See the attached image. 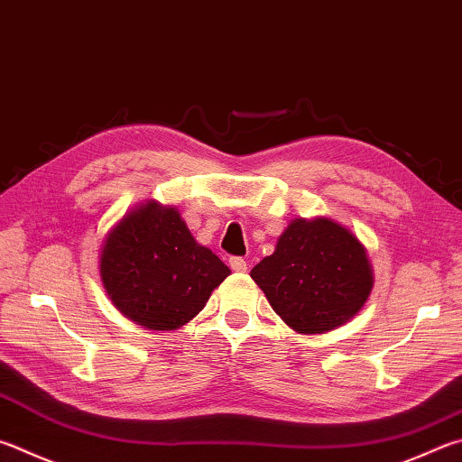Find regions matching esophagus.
Wrapping results in <instances>:
<instances>
[{
  "mask_svg": "<svg viewBox=\"0 0 462 462\" xmlns=\"http://www.w3.org/2000/svg\"><path fill=\"white\" fill-rule=\"evenodd\" d=\"M230 268H232V271H236V273H246L248 264H246V260L242 258V256H232L230 258Z\"/></svg>",
  "mask_w": 462,
  "mask_h": 462,
  "instance_id": "obj_1",
  "label": "esophagus"
}]
</instances>
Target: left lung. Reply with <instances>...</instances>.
Listing matches in <instances>:
<instances>
[{"label":"left lung","instance_id":"1","mask_svg":"<svg viewBox=\"0 0 462 462\" xmlns=\"http://www.w3.org/2000/svg\"><path fill=\"white\" fill-rule=\"evenodd\" d=\"M250 276L274 313L299 333L337 329L364 307L374 287L365 248L325 217L291 222L274 253Z\"/></svg>","mask_w":462,"mask_h":462}]
</instances>
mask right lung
Returning a JSON list of instances; mask_svg holds the SVG:
<instances>
[{"instance_id": "add662e5", "label": "right lung", "mask_w": 462, "mask_h": 462, "mask_svg": "<svg viewBox=\"0 0 462 462\" xmlns=\"http://www.w3.org/2000/svg\"><path fill=\"white\" fill-rule=\"evenodd\" d=\"M230 268L199 246L175 208L149 202L108 234L100 276L119 311L147 329L171 331L206 307Z\"/></svg>"}]
</instances>
